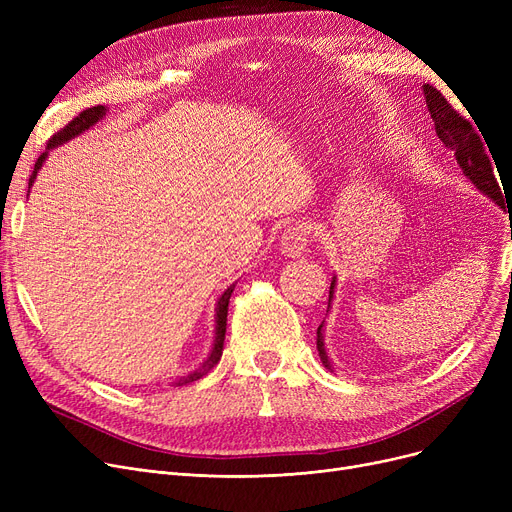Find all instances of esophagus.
<instances>
[{
    "instance_id": "obj_1",
    "label": "esophagus",
    "mask_w": 512,
    "mask_h": 512,
    "mask_svg": "<svg viewBox=\"0 0 512 512\" xmlns=\"http://www.w3.org/2000/svg\"><path fill=\"white\" fill-rule=\"evenodd\" d=\"M307 240H309V234H307L305 226L294 224V226L286 228L284 234H282V240H280L282 253L286 257H292V259L301 257L307 251Z\"/></svg>"
}]
</instances>
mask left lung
Returning a JSON list of instances; mask_svg holds the SVG:
<instances>
[{"instance_id":"left-lung-1","label":"left lung","mask_w":512,"mask_h":512,"mask_svg":"<svg viewBox=\"0 0 512 512\" xmlns=\"http://www.w3.org/2000/svg\"><path fill=\"white\" fill-rule=\"evenodd\" d=\"M423 95H425L427 110L434 118L438 139L454 153L456 164H459V168L471 180V184L477 188V191L483 193L486 197H490L496 205H500L504 209L500 186H498V182L494 178V170H492V159L494 157L490 159L488 153H486V147H483V141H486V139H483V141L479 139V134L473 130L471 122L456 114L452 110V105L442 97V93L436 87L423 85ZM481 137H483V134H481ZM334 288H336V276L332 278V286H330L328 311H330V305H332V299H334ZM324 340H326L324 338V321H321V326L317 328V353H319L321 363H324L330 369V357L326 353V342Z\"/></svg>"}]
</instances>
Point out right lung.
Wrapping results in <instances>:
<instances>
[{"label": "right lung", "instance_id": "obj_1", "mask_svg": "<svg viewBox=\"0 0 512 512\" xmlns=\"http://www.w3.org/2000/svg\"><path fill=\"white\" fill-rule=\"evenodd\" d=\"M105 112H107V107L105 105H97V107H89V110H85V112H80L66 128H62L58 134H53V137L49 139V143H47V151L37 159V164H35V170H33V174H31V178H29V193H31V186H33V182H35V178H37V172L41 170V166L45 164V159H47V155H49V151L51 149H56V147H60V145H64V143H68V141H72L74 137H78V134H83V132H87L91 126H95L103 116H105ZM232 290H234V284H230L224 292H222V297L218 299V303H215V336H213V344H211V351H209V355H207V359L195 369V371H191L188 375H184V378H180V380H176L174 382V386H184V384H191V382H197V380H201L203 375L220 361V357H222V351H224V338H226V319H228V303H230V297H232Z\"/></svg>", "mask_w": 512, "mask_h": 512}]
</instances>
